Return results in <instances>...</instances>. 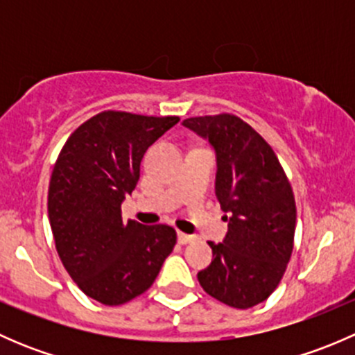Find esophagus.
Here are the masks:
<instances>
[{
  "label": "esophagus",
  "mask_w": 355,
  "mask_h": 355,
  "mask_svg": "<svg viewBox=\"0 0 355 355\" xmlns=\"http://www.w3.org/2000/svg\"><path fill=\"white\" fill-rule=\"evenodd\" d=\"M177 237H178V242H180V244H189V242L194 241V235H187V234H184V232H178Z\"/></svg>",
  "instance_id": "obj_1"
}]
</instances>
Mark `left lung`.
<instances>
[{
	"label": "left lung",
	"instance_id": "8db88e82",
	"mask_svg": "<svg viewBox=\"0 0 355 355\" xmlns=\"http://www.w3.org/2000/svg\"><path fill=\"white\" fill-rule=\"evenodd\" d=\"M216 151V198L228 216L221 244L207 242L213 261L199 271L204 292L237 309L266 300L292 256L295 199L271 146L232 113L184 120Z\"/></svg>",
	"mask_w": 355,
	"mask_h": 355
}]
</instances>
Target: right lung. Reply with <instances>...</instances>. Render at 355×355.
Listing matches in <instances>:
<instances>
[{
	"label": "right lung",
	"mask_w": 355,
	"mask_h": 355,
	"mask_svg": "<svg viewBox=\"0 0 355 355\" xmlns=\"http://www.w3.org/2000/svg\"><path fill=\"white\" fill-rule=\"evenodd\" d=\"M178 120L101 111L71 132L53 168L48 214L58 256L78 288L105 306L144 293L177 244L175 228L123 221L120 206L144 153Z\"/></svg>",
	"instance_id": "add662e5"
}]
</instances>
